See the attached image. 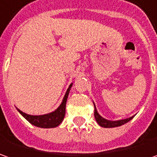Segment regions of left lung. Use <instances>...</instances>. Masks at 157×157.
<instances>
[{
  "label": "left lung",
  "mask_w": 157,
  "mask_h": 157,
  "mask_svg": "<svg viewBox=\"0 0 157 157\" xmlns=\"http://www.w3.org/2000/svg\"><path fill=\"white\" fill-rule=\"evenodd\" d=\"M95 118L96 120L97 123L103 128H115L118 127V126H121V125H123L125 124L126 122H129L131 119H132L134 116L132 117H129V118H127V119H123V120H119V121H109V120H106L103 117L101 116L97 113V110L95 109Z\"/></svg>",
  "instance_id": "8db88e82"
}]
</instances>
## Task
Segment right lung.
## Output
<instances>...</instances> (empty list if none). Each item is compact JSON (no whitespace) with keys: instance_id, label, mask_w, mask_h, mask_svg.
<instances>
[{"instance_id":"right-lung-1","label":"right lung","mask_w":157,"mask_h":157,"mask_svg":"<svg viewBox=\"0 0 157 157\" xmlns=\"http://www.w3.org/2000/svg\"><path fill=\"white\" fill-rule=\"evenodd\" d=\"M71 87H72V83L69 85L68 90L64 95V98L62 100V104L59 106V108L54 112H51L47 115H42V116H31V115H28L24 112L21 111L18 109H17V110L22 115V116H24L25 119H27L31 124L35 125L36 127L44 128L57 127L59 124H61V122H62V120L65 116L66 102H67L68 93L70 91Z\"/></svg>"}]
</instances>
